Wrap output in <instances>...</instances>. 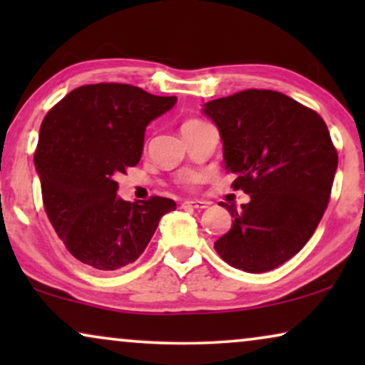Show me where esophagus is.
I'll use <instances>...</instances> for the list:
<instances>
[{
    "mask_svg": "<svg viewBox=\"0 0 365 365\" xmlns=\"http://www.w3.org/2000/svg\"><path fill=\"white\" fill-rule=\"evenodd\" d=\"M182 207H192V209H206L207 202L204 201H184Z\"/></svg>",
    "mask_w": 365,
    "mask_h": 365,
    "instance_id": "esophagus-1",
    "label": "esophagus"
}]
</instances>
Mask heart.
<instances>
[{"mask_svg": "<svg viewBox=\"0 0 365 365\" xmlns=\"http://www.w3.org/2000/svg\"><path fill=\"white\" fill-rule=\"evenodd\" d=\"M196 121H199V119H187V121L184 123V124L196 123ZM202 181H204V174H202V173H196V171L186 173V174H184V178H182V182L186 184L187 187H194V186H196V184L202 182Z\"/></svg>", "mask_w": 365, "mask_h": 365, "instance_id": "b5f03b06", "label": "heart"}]
</instances>
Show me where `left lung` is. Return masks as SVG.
Here are the masks:
<instances>
[{"label":"left lung","mask_w":365,"mask_h":365,"mask_svg":"<svg viewBox=\"0 0 365 365\" xmlns=\"http://www.w3.org/2000/svg\"><path fill=\"white\" fill-rule=\"evenodd\" d=\"M204 113L221 133L231 187L251 196L232 227L214 242L219 256L246 272H266L306 246L326 212L337 151L314 109L271 89L214 99Z\"/></svg>","instance_id":"1"}]
</instances>
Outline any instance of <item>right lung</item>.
<instances>
[{
    "instance_id": "obj_1",
    "label": "right lung",
    "mask_w": 365,
    "mask_h": 365,
    "mask_svg": "<svg viewBox=\"0 0 365 365\" xmlns=\"http://www.w3.org/2000/svg\"><path fill=\"white\" fill-rule=\"evenodd\" d=\"M176 96H154L121 83L84 84L49 109L34 166L46 216L69 254L99 271L136 261L173 199L129 202L116 196L118 174L141 159L144 131Z\"/></svg>"
}]
</instances>
